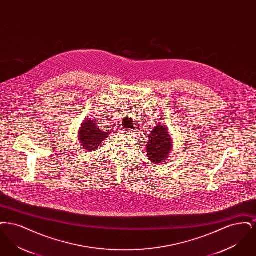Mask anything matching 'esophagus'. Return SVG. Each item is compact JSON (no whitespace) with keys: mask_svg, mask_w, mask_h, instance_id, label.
<instances>
[{"mask_svg":"<svg viewBox=\"0 0 256 256\" xmlns=\"http://www.w3.org/2000/svg\"><path fill=\"white\" fill-rule=\"evenodd\" d=\"M126 135L128 137V138H134V137H137L138 136V132L137 130H124V132Z\"/></svg>","mask_w":256,"mask_h":256,"instance_id":"esophagus-1","label":"esophagus"}]
</instances>
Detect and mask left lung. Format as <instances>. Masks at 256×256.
<instances>
[{"mask_svg": "<svg viewBox=\"0 0 256 256\" xmlns=\"http://www.w3.org/2000/svg\"><path fill=\"white\" fill-rule=\"evenodd\" d=\"M146 145L148 159L154 164H159L169 158L172 148V139L169 128L163 122L156 124L148 135Z\"/></svg>", "mask_w": 256, "mask_h": 256, "instance_id": "8db88e82", "label": "left lung"}]
</instances>
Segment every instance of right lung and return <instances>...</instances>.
I'll return each mask as SVG.
<instances>
[{
  "label": "right lung",
  "instance_id": "right-lung-1",
  "mask_svg": "<svg viewBox=\"0 0 256 256\" xmlns=\"http://www.w3.org/2000/svg\"><path fill=\"white\" fill-rule=\"evenodd\" d=\"M78 134L80 145H82L84 148L87 152H93L108 137L110 132H104L98 128L95 121L89 118L87 121L82 122Z\"/></svg>",
  "mask_w": 256,
  "mask_h": 256
}]
</instances>
